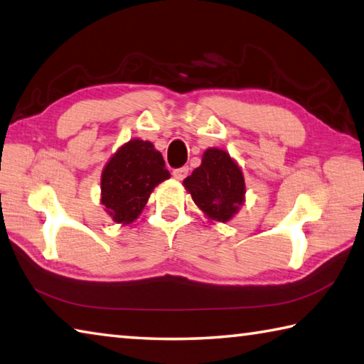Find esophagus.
<instances>
[{
    "instance_id": "34e87169",
    "label": "esophagus",
    "mask_w": 364,
    "mask_h": 364,
    "mask_svg": "<svg viewBox=\"0 0 364 364\" xmlns=\"http://www.w3.org/2000/svg\"><path fill=\"white\" fill-rule=\"evenodd\" d=\"M172 173H173L176 180H184V178H186L188 173H189V167L184 166V167H180V168H175Z\"/></svg>"
}]
</instances>
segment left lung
<instances>
[{
    "label": "left lung",
    "mask_w": 364,
    "mask_h": 364,
    "mask_svg": "<svg viewBox=\"0 0 364 364\" xmlns=\"http://www.w3.org/2000/svg\"><path fill=\"white\" fill-rule=\"evenodd\" d=\"M206 216L227 223L245 200V178L240 167L223 149L208 148L200 167L183 181Z\"/></svg>",
    "instance_id": "left-lung-1"
}]
</instances>
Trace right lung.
Masks as SVG:
<instances>
[{
    "instance_id": "1",
    "label": "right lung",
    "mask_w": 364,
    "mask_h": 364,
    "mask_svg": "<svg viewBox=\"0 0 364 364\" xmlns=\"http://www.w3.org/2000/svg\"><path fill=\"white\" fill-rule=\"evenodd\" d=\"M167 178L166 162L151 141L131 140L104 168L101 202L115 223L129 224L144 210L153 189Z\"/></svg>"
}]
</instances>
